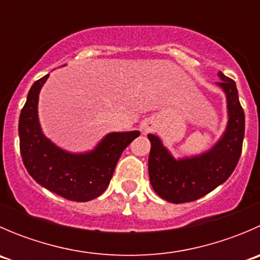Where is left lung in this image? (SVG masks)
Here are the masks:
<instances>
[{
  "label": "left lung",
  "instance_id": "left-lung-1",
  "mask_svg": "<svg viewBox=\"0 0 260 260\" xmlns=\"http://www.w3.org/2000/svg\"><path fill=\"white\" fill-rule=\"evenodd\" d=\"M219 85L226 95L228 125L209 151L176 159L157 136L148 135L149 181L159 198L181 204L198 200L229 179L242 154L245 118L235 81L219 72Z\"/></svg>",
  "mask_w": 260,
  "mask_h": 260
}]
</instances>
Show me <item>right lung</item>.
Segmentation results:
<instances>
[{
    "mask_svg": "<svg viewBox=\"0 0 260 260\" xmlns=\"http://www.w3.org/2000/svg\"><path fill=\"white\" fill-rule=\"evenodd\" d=\"M49 74L36 80L27 94L18 120L20 152L30 176L41 186L72 201L93 200L106 191L125 147L140 131L107 135L95 148L70 153L45 137L38 115L39 94Z\"/></svg>",
    "mask_w": 260,
    "mask_h": 260,
    "instance_id": "add662e5",
    "label": "right lung"
}]
</instances>
